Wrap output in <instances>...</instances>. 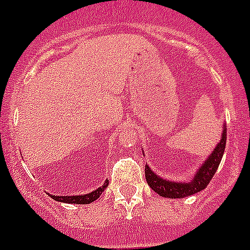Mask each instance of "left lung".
Returning <instances> with one entry per match:
<instances>
[{"mask_svg": "<svg viewBox=\"0 0 250 250\" xmlns=\"http://www.w3.org/2000/svg\"><path fill=\"white\" fill-rule=\"evenodd\" d=\"M226 129L223 131L222 139L217 148L214 149L210 157L205 161V164L202 165L198 174L193 178V180L189 183H172L170 180H164L158 178L148 166L145 168V179L148 182V186L152 188L156 193H158L162 197L167 198H183L187 196L197 193L200 190L208 187L210 180L213 179L218 166L221 164L222 157L225 153L226 148Z\"/></svg>", "mask_w": 250, "mask_h": 250, "instance_id": "left-lung-1", "label": "left lung"}]
</instances>
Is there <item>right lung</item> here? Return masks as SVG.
I'll list each match as a JSON object with an SVG mask.
<instances>
[{
    "instance_id": "obj_1",
    "label": "right lung",
    "mask_w": 250,
    "mask_h": 250,
    "mask_svg": "<svg viewBox=\"0 0 250 250\" xmlns=\"http://www.w3.org/2000/svg\"><path fill=\"white\" fill-rule=\"evenodd\" d=\"M109 186V182H105V184L102 187H100L98 189L93 190L88 194H84V196H52L56 201L61 202H67V204H80V205H85V204H89V202H93L94 200H97L100 196H101L102 190L105 189V187Z\"/></svg>"
}]
</instances>
